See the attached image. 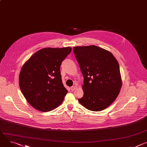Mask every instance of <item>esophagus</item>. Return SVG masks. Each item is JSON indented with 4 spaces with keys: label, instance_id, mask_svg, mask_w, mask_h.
I'll return each mask as SVG.
<instances>
[{
    "label": "esophagus",
    "instance_id": "1",
    "mask_svg": "<svg viewBox=\"0 0 147 147\" xmlns=\"http://www.w3.org/2000/svg\"><path fill=\"white\" fill-rule=\"evenodd\" d=\"M76 88H77V86H73V87H71V91H74V90H75Z\"/></svg>",
    "mask_w": 147,
    "mask_h": 147
}]
</instances>
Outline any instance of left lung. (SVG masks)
Segmentation results:
<instances>
[{"label":"left lung","mask_w":147,"mask_h":147,"mask_svg":"<svg viewBox=\"0 0 147 147\" xmlns=\"http://www.w3.org/2000/svg\"><path fill=\"white\" fill-rule=\"evenodd\" d=\"M73 52L84 77V95L78 102L90 111L104 110L116 99L122 85L117 60L95 45L74 47Z\"/></svg>","instance_id":"8db88e82"}]
</instances>
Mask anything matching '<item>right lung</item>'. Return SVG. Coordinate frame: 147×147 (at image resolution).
<instances>
[{"label": "right lung", "mask_w": 147, "mask_h": 147, "mask_svg": "<svg viewBox=\"0 0 147 147\" xmlns=\"http://www.w3.org/2000/svg\"><path fill=\"white\" fill-rule=\"evenodd\" d=\"M71 52L70 47L42 49L22 67L19 76L20 88L35 109L49 112L63 101L68 91L63 84L60 67Z\"/></svg>", "instance_id": "1"}]
</instances>
